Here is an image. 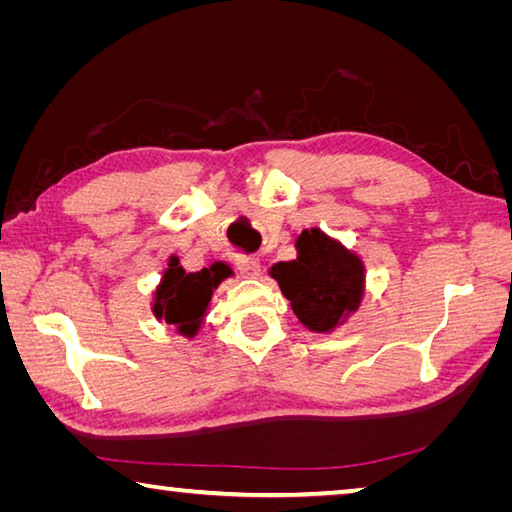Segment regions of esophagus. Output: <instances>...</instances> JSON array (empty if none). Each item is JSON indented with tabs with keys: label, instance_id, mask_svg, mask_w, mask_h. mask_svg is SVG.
<instances>
[{
	"label": "esophagus",
	"instance_id": "esophagus-1",
	"mask_svg": "<svg viewBox=\"0 0 512 512\" xmlns=\"http://www.w3.org/2000/svg\"><path fill=\"white\" fill-rule=\"evenodd\" d=\"M235 264L241 273H244L246 277H257L259 271H262V266H259V262L255 257H246V255H237L235 257Z\"/></svg>",
	"mask_w": 512,
	"mask_h": 512
}]
</instances>
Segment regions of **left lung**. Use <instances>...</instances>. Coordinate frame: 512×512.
<instances>
[{
	"label": "left lung",
	"mask_w": 512,
	"mask_h": 512,
	"mask_svg": "<svg viewBox=\"0 0 512 512\" xmlns=\"http://www.w3.org/2000/svg\"><path fill=\"white\" fill-rule=\"evenodd\" d=\"M296 248L298 259L275 264L271 275L291 300L302 325L314 332H329L359 307L363 264L320 230L302 232Z\"/></svg>",
	"instance_id": "obj_1"
}]
</instances>
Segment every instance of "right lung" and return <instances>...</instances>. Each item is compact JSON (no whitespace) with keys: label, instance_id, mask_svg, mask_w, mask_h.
<instances>
[{"label":"right lung","instance_id":"1","mask_svg":"<svg viewBox=\"0 0 512 512\" xmlns=\"http://www.w3.org/2000/svg\"><path fill=\"white\" fill-rule=\"evenodd\" d=\"M228 275L230 268L225 264H212L198 273H185V268L178 264V257H171L162 284L155 291L153 314L178 327V332L185 336H194L203 323L212 291Z\"/></svg>","mask_w":512,"mask_h":512}]
</instances>
